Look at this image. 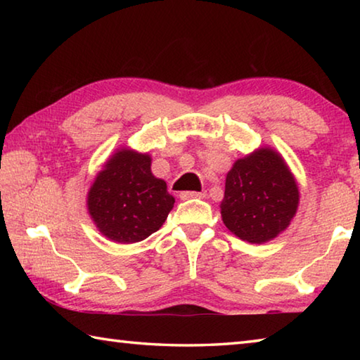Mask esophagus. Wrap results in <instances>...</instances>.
Wrapping results in <instances>:
<instances>
[{
    "label": "esophagus",
    "mask_w": 360,
    "mask_h": 360,
    "mask_svg": "<svg viewBox=\"0 0 360 360\" xmlns=\"http://www.w3.org/2000/svg\"><path fill=\"white\" fill-rule=\"evenodd\" d=\"M206 192H182L179 195L181 200H191V198H205Z\"/></svg>",
    "instance_id": "34e87169"
}]
</instances>
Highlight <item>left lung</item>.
<instances>
[{
	"mask_svg": "<svg viewBox=\"0 0 360 360\" xmlns=\"http://www.w3.org/2000/svg\"><path fill=\"white\" fill-rule=\"evenodd\" d=\"M300 193L284 158L260 148L233 163L225 178L222 221L240 240L262 245L294 219Z\"/></svg>",
	"mask_w": 360,
	"mask_h": 360,
	"instance_id": "1",
	"label": "left lung"
}]
</instances>
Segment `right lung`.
<instances>
[{
	"mask_svg": "<svg viewBox=\"0 0 360 360\" xmlns=\"http://www.w3.org/2000/svg\"><path fill=\"white\" fill-rule=\"evenodd\" d=\"M173 205L167 182L150 172V155L127 148L109 158L87 193L96 229L122 245L143 241L157 231Z\"/></svg>",
	"mask_w": 360,
	"mask_h": 360,
	"instance_id": "obj_1",
	"label": "right lung"
}]
</instances>
